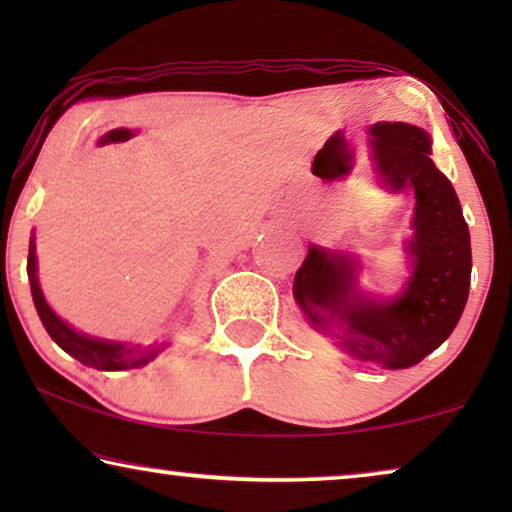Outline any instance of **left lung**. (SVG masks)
Returning a JSON list of instances; mask_svg holds the SVG:
<instances>
[{
  "mask_svg": "<svg viewBox=\"0 0 512 512\" xmlns=\"http://www.w3.org/2000/svg\"><path fill=\"white\" fill-rule=\"evenodd\" d=\"M370 144L389 186L415 191L412 277L394 300L363 298L352 258L310 247L293 296L314 326L338 331L347 352L387 368H410L450 338L471 286V235L450 179L433 165L424 130L377 123Z\"/></svg>",
  "mask_w": 512,
  "mask_h": 512,
  "instance_id": "8db88e82",
  "label": "left lung"
}]
</instances>
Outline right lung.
<instances>
[{
	"label": "right lung",
	"mask_w": 512,
	"mask_h": 512,
	"mask_svg": "<svg viewBox=\"0 0 512 512\" xmlns=\"http://www.w3.org/2000/svg\"><path fill=\"white\" fill-rule=\"evenodd\" d=\"M132 132L130 130H111L100 139V144H116V142H125L130 139ZM27 277H30V286H32V298H34V307H37L39 319L48 335L58 342V345L65 349L69 356L79 359L81 363H86L90 368L97 370H128V368H139L144 363H149L153 356L160 352V345H151V347H130L123 345V342H107V340H97V338H88V335L76 333L72 326H67L58 314H55L51 307H48L44 293L39 289V279H37V256H34V244L30 242V256H27Z\"/></svg>",
	"instance_id": "add662e5"
}]
</instances>
